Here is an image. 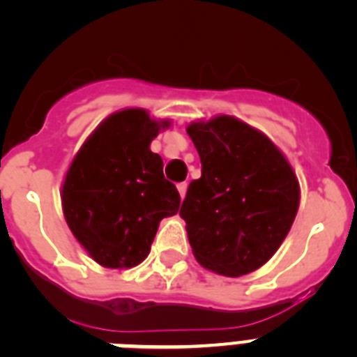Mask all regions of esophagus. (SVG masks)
Here are the masks:
<instances>
[{
  "label": "esophagus",
  "mask_w": 357,
  "mask_h": 357,
  "mask_svg": "<svg viewBox=\"0 0 357 357\" xmlns=\"http://www.w3.org/2000/svg\"><path fill=\"white\" fill-rule=\"evenodd\" d=\"M176 189H178V193H181V198H184L185 191H188V184H185V182H181V184L176 185Z\"/></svg>",
  "instance_id": "34e87169"
}]
</instances>
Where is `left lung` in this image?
<instances>
[{
	"label": "left lung",
	"instance_id": "8db88e82",
	"mask_svg": "<svg viewBox=\"0 0 357 357\" xmlns=\"http://www.w3.org/2000/svg\"><path fill=\"white\" fill-rule=\"evenodd\" d=\"M202 176L181 207L198 263L225 277L263 266L288 236L298 182L279 148L232 116L191 123Z\"/></svg>",
	"mask_w": 357,
	"mask_h": 357
}]
</instances>
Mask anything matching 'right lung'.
Returning a JSON list of instances; mask_svg holds the SVG:
<instances>
[{
    "instance_id": "obj_1",
    "label": "right lung",
    "mask_w": 357,
    "mask_h": 357,
    "mask_svg": "<svg viewBox=\"0 0 357 357\" xmlns=\"http://www.w3.org/2000/svg\"><path fill=\"white\" fill-rule=\"evenodd\" d=\"M160 127L146 110L116 112L93 132L66 175L62 207L69 229L96 263L132 268L150 254L162 218L181 207L162 159L150 150Z\"/></svg>"
}]
</instances>
